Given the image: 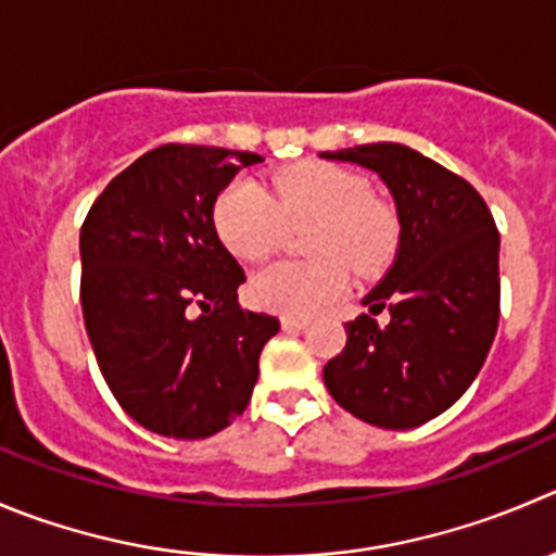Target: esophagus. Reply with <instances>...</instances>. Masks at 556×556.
Returning a JSON list of instances; mask_svg holds the SVG:
<instances>
[{
	"instance_id": "1",
	"label": "esophagus",
	"mask_w": 556,
	"mask_h": 556,
	"mask_svg": "<svg viewBox=\"0 0 556 556\" xmlns=\"http://www.w3.org/2000/svg\"><path fill=\"white\" fill-rule=\"evenodd\" d=\"M308 325V319H300V316H283L281 319V327L287 332H294V330H303V327Z\"/></svg>"
}]
</instances>
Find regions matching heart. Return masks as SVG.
<instances>
[{
	"label": "heart",
	"instance_id": "heart-1",
	"mask_svg": "<svg viewBox=\"0 0 556 556\" xmlns=\"http://www.w3.org/2000/svg\"><path fill=\"white\" fill-rule=\"evenodd\" d=\"M316 262H273L251 278L253 305L283 316H311L346 289V267L374 275L395 251V220L371 199L368 182L346 168L300 163L275 177V199L253 179H237L215 204V229L235 256L262 258L287 229H307Z\"/></svg>",
	"mask_w": 556,
	"mask_h": 556
}]
</instances>
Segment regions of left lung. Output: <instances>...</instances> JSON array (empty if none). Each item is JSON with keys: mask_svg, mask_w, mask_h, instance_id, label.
<instances>
[{"mask_svg": "<svg viewBox=\"0 0 556 556\" xmlns=\"http://www.w3.org/2000/svg\"><path fill=\"white\" fill-rule=\"evenodd\" d=\"M388 185L399 248L346 321V346L325 366L332 399L354 417L406 431L451 409L483 368L500 321V235L478 190L393 141L321 152ZM389 311V325L372 316Z\"/></svg>", "mask_w": 556, "mask_h": 556, "instance_id": "8db88e82", "label": "left lung"}]
</instances>
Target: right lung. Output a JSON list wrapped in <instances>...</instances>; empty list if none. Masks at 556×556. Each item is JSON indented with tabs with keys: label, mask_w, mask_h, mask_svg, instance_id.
<instances>
[{
	"label": "right lung",
	"mask_w": 556,
	"mask_h": 556,
	"mask_svg": "<svg viewBox=\"0 0 556 556\" xmlns=\"http://www.w3.org/2000/svg\"><path fill=\"white\" fill-rule=\"evenodd\" d=\"M253 152L163 144L116 174L81 226V308L114 399L139 426L204 440L242 415L281 330L245 311L213 210Z\"/></svg>",
	"instance_id": "add662e5"
}]
</instances>
